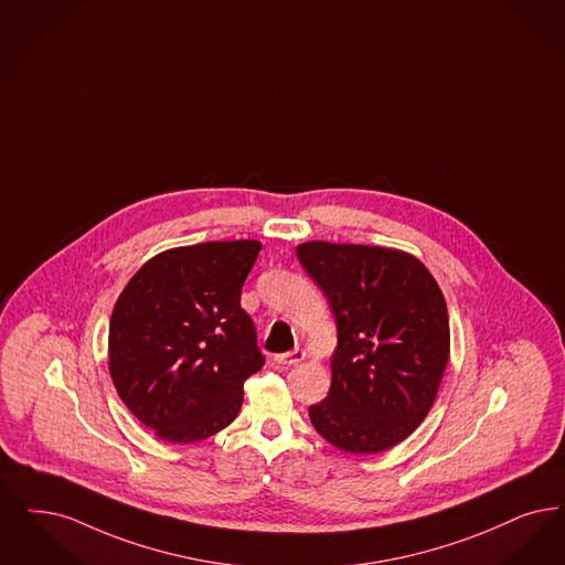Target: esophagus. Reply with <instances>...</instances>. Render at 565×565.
<instances>
[{"instance_id":"34e87169","label":"esophagus","mask_w":565,"mask_h":565,"mask_svg":"<svg viewBox=\"0 0 565 565\" xmlns=\"http://www.w3.org/2000/svg\"><path fill=\"white\" fill-rule=\"evenodd\" d=\"M305 358H307V353L302 349H294L290 353L275 355V362L281 363V365H296V363L302 362Z\"/></svg>"}]
</instances>
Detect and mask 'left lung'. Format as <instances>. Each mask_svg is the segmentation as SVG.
<instances>
[{"label": "left lung", "instance_id": "obj_1", "mask_svg": "<svg viewBox=\"0 0 565 565\" xmlns=\"http://www.w3.org/2000/svg\"><path fill=\"white\" fill-rule=\"evenodd\" d=\"M296 254L339 334L330 393L309 407L311 423L339 450H391L427 418L450 360L441 288L404 249L305 242Z\"/></svg>", "mask_w": 565, "mask_h": 565}]
</instances>
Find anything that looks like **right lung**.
I'll use <instances>...</instances> for the list:
<instances>
[{"label":"right lung","mask_w":565,"mask_h":565,"mask_svg":"<svg viewBox=\"0 0 565 565\" xmlns=\"http://www.w3.org/2000/svg\"><path fill=\"white\" fill-rule=\"evenodd\" d=\"M256 239L163 249L119 294L109 323V372L119 399L168 444L228 427L244 383L265 363L242 309Z\"/></svg>","instance_id":"add662e5"}]
</instances>
